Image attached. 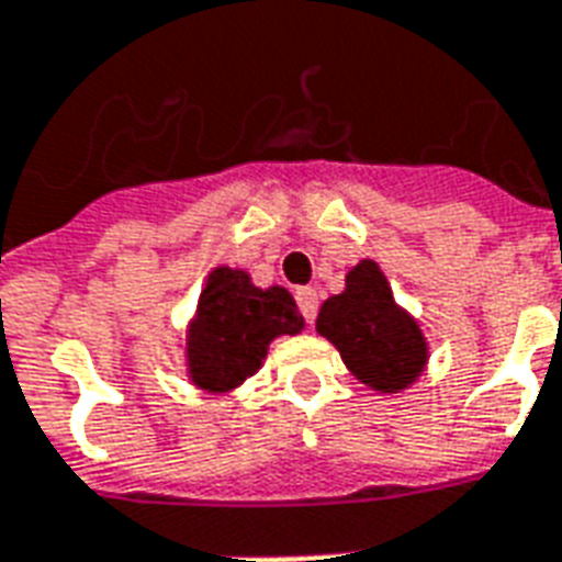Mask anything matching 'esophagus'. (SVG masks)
<instances>
[{"mask_svg": "<svg viewBox=\"0 0 562 562\" xmlns=\"http://www.w3.org/2000/svg\"><path fill=\"white\" fill-rule=\"evenodd\" d=\"M294 301H297V310L303 313L306 324H313L315 315H318V294H315V289H297Z\"/></svg>", "mask_w": 562, "mask_h": 562, "instance_id": "obj_1", "label": "esophagus"}]
</instances>
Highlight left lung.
<instances>
[{"instance_id": "8db88e82", "label": "left lung", "mask_w": 562, "mask_h": 562, "mask_svg": "<svg viewBox=\"0 0 562 562\" xmlns=\"http://www.w3.org/2000/svg\"><path fill=\"white\" fill-rule=\"evenodd\" d=\"M315 327L363 384L384 393L414 384L426 366V339L396 306L375 261H360L348 273L345 292L324 301Z\"/></svg>"}]
</instances>
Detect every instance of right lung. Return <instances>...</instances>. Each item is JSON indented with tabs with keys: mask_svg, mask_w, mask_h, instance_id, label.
Listing matches in <instances>:
<instances>
[{
	"mask_svg": "<svg viewBox=\"0 0 562 562\" xmlns=\"http://www.w3.org/2000/svg\"><path fill=\"white\" fill-rule=\"evenodd\" d=\"M301 330L297 303L285 289H256L244 270L217 268L190 327V375L205 390H232L259 369L270 339Z\"/></svg>",
	"mask_w": 562,
	"mask_h": 562,
	"instance_id": "1",
	"label": "right lung"
}]
</instances>
